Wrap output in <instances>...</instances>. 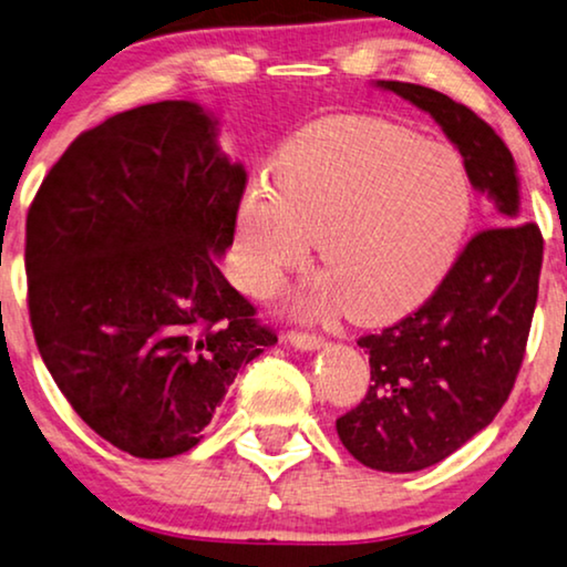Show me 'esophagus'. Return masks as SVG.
Returning <instances> with one entry per match:
<instances>
[{"label": "esophagus", "mask_w": 567, "mask_h": 567, "mask_svg": "<svg viewBox=\"0 0 567 567\" xmlns=\"http://www.w3.org/2000/svg\"><path fill=\"white\" fill-rule=\"evenodd\" d=\"M288 342L298 350H319L323 344L321 334H311V331H288Z\"/></svg>", "instance_id": "esophagus-1"}]
</instances>
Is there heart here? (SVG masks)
Instances as JSON below:
<instances>
[{
    "label": "heart",
    "mask_w": 567,
    "mask_h": 567,
    "mask_svg": "<svg viewBox=\"0 0 567 567\" xmlns=\"http://www.w3.org/2000/svg\"><path fill=\"white\" fill-rule=\"evenodd\" d=\"M470 217V173L451 147L386 118H321L285 142L275 181L254 178L240 196V279L267 296L319 236L327 271L298 308L391 321L446 277Z\"/></svg>",
    "instance_id": "b5f03b06"
}]
</instances>
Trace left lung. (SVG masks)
Returning a JSON list of instances; mask_svg holds the SVG:
<instances>
[{
	"label": "left lung",
	"mask_w": 567,
	"mask_h": 567,
	"mask_svg": "<svg viewBox=\"0 0 567 567\" xmlns=\"http://www.w3.org/2000/svg\"><path fill=\"white\" fill-rule=\"evenodd\" d=\"M379 87L441 124L503 223L462 248L417 311L358 339L371 354V389L337 420L339 441L360 464L399 474L443 462L508 402L529 342L545 240L537 223H518L516 163L487 121L437 90L396 80Z\"/></svg>",
	"instance_id": "8db88e82"
}]
</instances>
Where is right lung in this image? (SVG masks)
Here are the masks:
<instances>
[{"instance_id":"right-lung-1","label":"right lung","mask_w":567,"mask_h":567,"mask_svg":"<svg viewBox=\"0 0 567 567\" xmlns=\"http://www.w3.org/2000/svg\"><path fill=\"white\" fill-rule=\"evenodd\" d=\"M196 103L161 101L82 132L25 223L30 327L51 379L137 458L194 449L238 368L277 334L217 269L244 165Z\"/></svg>"}]
</instances>
